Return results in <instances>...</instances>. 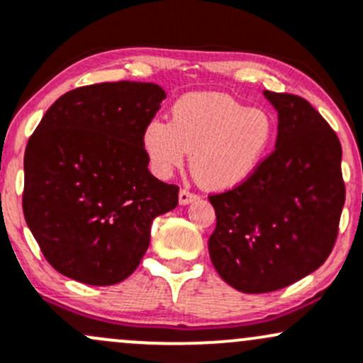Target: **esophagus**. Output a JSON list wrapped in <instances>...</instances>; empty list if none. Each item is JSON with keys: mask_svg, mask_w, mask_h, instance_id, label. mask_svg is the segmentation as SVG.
I'll list each match as a JSON object with an SVG mask.
<instances>
[{"mask_svg": "<svg viewBox=\"0 0 363 363\" xmlns=\"http://www.w3.org/2000/svg\"><path fill=\"white\" fill-rule=\"evenodd\" d=\"M196 200L198 196L194 193H191L189 189H181V193H179V203H181V205H189V203Z\"/></svg>", "mask_w": 363, "mask_h": 363, "instance_id": "1", "label": "esophagus"}]
</instances>
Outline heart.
<instances>
[{
  "label": "heart",
  "instance_id": "b5f03b06",
  "mask_svg": "<svg viewBox=\"0 0 363 363\" xmlns=\"http://www.w3.org/2000/svg\"><path fill=\"white\" fill-rule=\"evenodd\" d=\"M272 117L220 93L186 94L174 103L169 123L148 122L141 146L157 177L169 179L191 153V170L206 189L227 191L257 172L274 141Z\"/></svg>",
  "mask_w": 363,
  "mask_h": 363
}]
</instances>
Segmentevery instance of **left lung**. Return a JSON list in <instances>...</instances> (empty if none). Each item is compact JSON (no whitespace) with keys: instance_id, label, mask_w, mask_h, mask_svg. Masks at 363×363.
<instances>
[{"instance_id":"8db88e82","label":"left lung","mask_w":363,"mask_h":363,"mask_svg":"<svg viewBox=\"0 0 363 363\" xmlns=\"http://www.w3.org/2000/svg\"><path fill=\"white\" fill-rule=\"evenodd\" d=\"M264 96L277 113L276 150L248 181L210 196L212 264L227 284L250 294L277 291L324 264L345 205L336 133L306 99Z\"/></svg>"}]
</instances>
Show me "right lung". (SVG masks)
Returning a JSON list of instances; mask_svg holds the SVG:
<instances>
[{"label": "right lung", "instance_id": "add662e5", "mask_svg": "<svg viewBox=\"0 0 363 363\" xmlns=\"http://www.w3.org/2000/svg\"><path fill=\"white\" fill-rule=\"evenodd\" d=\"M167 93L153 82H101L48 108L23 157V215L50 265L91 286L138 269L151 222L177 206L179 188L148 170L145 125Z\"/></svg>", "mask_w": 363, "mask_h": 363}]
</instances>
